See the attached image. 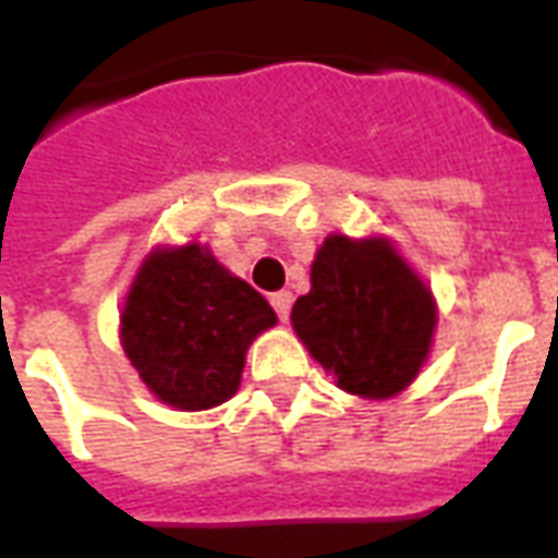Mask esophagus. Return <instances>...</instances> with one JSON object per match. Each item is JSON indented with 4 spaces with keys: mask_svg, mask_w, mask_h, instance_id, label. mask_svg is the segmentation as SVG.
Wrapping results in <instances>:
<instances>
[{
    "mask_svg": "<svg viewBox=\"0 0 558 558\" xmlns=\"http://www.w3.org/2000/svg\"><path fill=\"white\" fill-rule=\"evenodd\" d=\"M271 307H275V314L287 323V319H290V307H292V292L287 290L275 292V295H271Z\"/></svg>",
    "mask_w": 558,
    "mask_h": 558,
    "instance_id": "1",
    "label": "esophagus"
}]
</instances>
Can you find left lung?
<instances>
[{
    "label": "left lung",
    "mask_w": 558,
    "mask_h": 558,
    "mask_svg": "<svg viewBox=\"0 0 558 558\" xmlns=\"http://www.w3.org/2000/svg\"><path fill=\"white\" fill-rule=\"evenodd\" d=\"M290 319L335 386L386 400L410 388L430 355L436 299L391 239L331 232Z\"/></svg>",
    "instance_id": "1"
}]
</instances>
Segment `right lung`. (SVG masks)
I'll use <instances>...</instances> for the list:
<instances>
[{
	"instance_id": "1",
	"label": "right lung",
	"mask_w": 558,
	"mask_h": 558,
	"mask_svg": "<svg viewBox=\"0 0 558 558\" xmlns=\"http://www.w3.org/2000/svg\"><path fill=\"white\" fill-rule=\"evenodd\" d=\"M275 323L271 304L208 244H158L128 290L119 340L160 403L203 412L239 391L247 347Z\"/></svg>"
}]
</instances>
